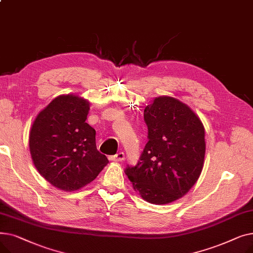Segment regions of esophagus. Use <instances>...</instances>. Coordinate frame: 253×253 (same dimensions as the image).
Here are the masks:
<instances>
[{
  "label": "esophagus",
  "instance_id": "esophagus-1",
  "mask_svg": "<svg viewBox=\"0 0 253 253\" xmlns=\"http://www.w3.org/2000/svg\"><path fill=\"white\" fill-rule=\"evenodd\" d=\"M111 161H114V162H122L124 159H125V156H124V153L120 152L118 154H116L115 156H112L109 158Z\"/></svg>",
  "mask_w": 253,
  "mask_h": 253
}]
</instances>
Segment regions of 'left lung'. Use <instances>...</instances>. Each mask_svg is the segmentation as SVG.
Masks as SVG:
<instances>
[{
  "mask_svg": "<svg viewBox=\"0 0 253 253\" xmlns=\"http://www.w3.org/2000/svg\"><path fill=\"white\" fill-rule=\"evenodd\" d=\"M149 141L137 165L125 173L149 203L163 205L187 194L204 165L205 130L199 117L176 98L156 97L145 106Z\"/></svg>",
  "mask_w": 253,
  "mask_h": 253,
  "instance_id": "8db88e82",
  "label": "left lung"
}]
</instances>
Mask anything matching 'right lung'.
Instances as JSON below:
<instances>
[{
  "label": "right lung",
  "mask_w": 253,
  "mask_h": 253,
  "mask_svg": "<svg viewBox=\"0 0 253 253\" xmlns=\"http://www.w3.org/2000/svg\"><path fill=\"white\" fill-rule=\"evenodd\" d=\"M89 101L59 95L39 113L30 132L33 162L55 188L72 192L94 180L109 160L96 149L95 130L85 121Z\"/></svg>",
  "instance_id": "right-lung-1"
}]
</instances>
